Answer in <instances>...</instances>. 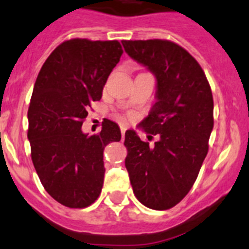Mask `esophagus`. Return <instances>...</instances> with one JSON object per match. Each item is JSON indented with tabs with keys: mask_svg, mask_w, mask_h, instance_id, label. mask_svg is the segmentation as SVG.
Returning <instances> with one entry per match:
<instances>
[{
	"mask_svg": "<svg viewBox=\"0 0 249 249\" xmlns=\"http://www.w3.org/2000/svg\"><path fill=\"white\" fill-rule=\"evenodd\" d=\"M124 133H125V127L124 125H121V134H122V139L124 138Z\"/></svg>",
	"mask_w": 249,
	"mask_h": 249,
	"instance_id": "esophagus-1",
	"label": "esophagus"
}]
</instances>
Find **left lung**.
<instances>
[{
    "mask_svg": "<svg viewBox=\"0 0 249 249\" xmlns=\"http://www.w3.org/2000/svg\"><path fill=\"white\" fill-rule=\"evenodd\" d=\"M122 46L156 78V103L142 124L160 138L150 147L127 130L125 168L139 202L163 211L188 195L207 156L214 124L212 90L200 64L174 42L122 41Z\"/></svg>",
    "mask_w": 249,
    "mask_h": 249,
    "instance_id": "left-lung-1",
    "label": "left lung"
}]
</instances>
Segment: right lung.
<instances>
[{
    "label": "right lung",
    "instance_id": "right-lung-1",
    "mask_svg": "<svg viewBox=\"0 0 249 249\" xmlns=\"http://www.w3.org/2000/svg\"><path fill=\"white\" fill-rule=\"evenodd\" d=\"M122 53L119 41L73 38L52 52L36 78L28 111L31 159L47 193L66 207L85 208L97 200L104 183L103 152L121 140L110 120L99 134H85L81 127Z\"/></svg>",
    "mask_w": 249,
    "mask_h": 249
}]
</instances>
